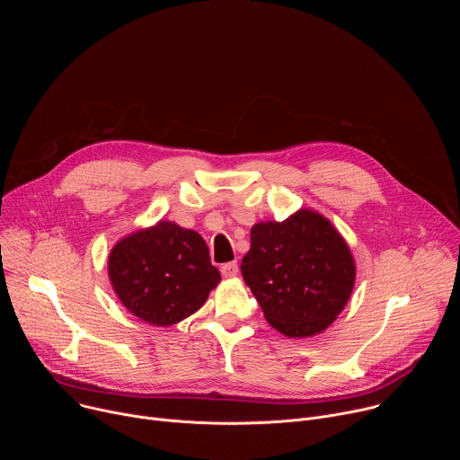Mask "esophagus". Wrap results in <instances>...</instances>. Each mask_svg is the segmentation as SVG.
I'll use <instances>...</instances> for the list:
<instances>
[{
    "instance_id": "obj_1",
    "label": "esophagus",
    "mask_w": 460,
    "mask_h": 460,
    "mask_svg": "<svg viewBox=\"0 0 460 460\" xmlns=\"http://www.w3.org/2000/svg\"><path fill=\"white\" fill-rule=\"evenodd\" d=\"M220 271H222L224 279H234L238 275V264L236 261H229V264H224L220 268Z\"/></svg>"
}]
</instances>
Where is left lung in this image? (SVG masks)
Wrapping results in <instances>:
<instances>
[{"instance_id":"1","label":"left lung","mask_w":460,"mask_h":460,"mask_svg":"<svg viewBox=\"0 0 460 460\" xmlns=\"http://www.w3.org/2000/svg\"><path fill=\"white\" fill-rule=\"evenodd\" d=\"M240 270L266 320L289 339L325 332L346 307L357 277L348 242L313 209L254 224Z\"/></svg>"}]
</instances>
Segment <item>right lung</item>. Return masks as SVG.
<instances>
[{"label": "right lung", "instance_id": "add662e5", "mask_svg": "<svg viewBox=\"0 0 460 460\" xmlns=\"http://www.w3.org/2000/svg\"><path fill=\"white\" fill-rule=\"evenodd\" d=\"M107 273L123 307L158 327L199 311L222 280L206 240L169 220L118 240Z\"/></svg>", "mask_w": 460, "mask_h": 460}]
</instances>
